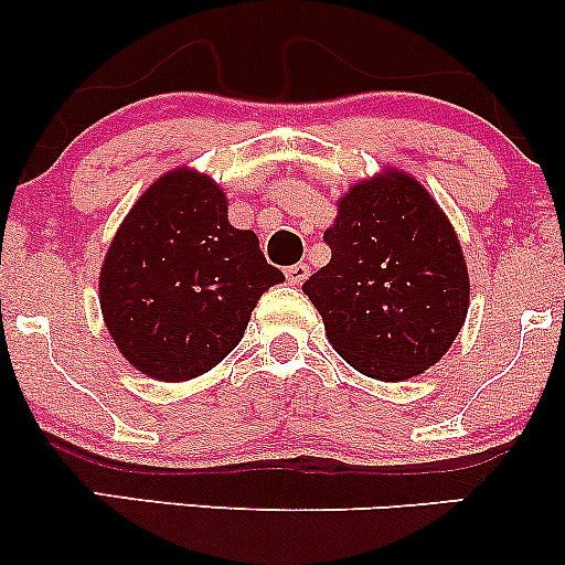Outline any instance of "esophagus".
Listing matches in <instances>:
<instances>
[{"mask_svg":"<svg viewBox=\"0 0 565 565\" xmlns=\"http://www.w3.org/2000/svg\"><path fill=\"white\" fill-rule=\"evenodd\" d=\"M308 276H310V268L305 263L289 265V268H287V281L289 284H302Z\"/></svg>","mask_w":565,"mask_h":565,"instance_id":"obj_1","label":"esophagus"}]
</instances>
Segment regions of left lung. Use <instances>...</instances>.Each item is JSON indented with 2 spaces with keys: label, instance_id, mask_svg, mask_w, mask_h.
I'll list each match as a JSON object with an SVG mask.
<instances>
[{
  "label": "left lung",
  "instance_id": "1",
  "mask_svg": "<svg viewBox=\"0 0 565 565\" xmlns=\"http://www.w3.org/2000/svg\"><path fill=\"white\" fill-rule=\"evenodd\" d=\"M323 233L332 260L302 291L332 348L361 374L385 382L438 364L470 305L468 265L449 217L406 172L355 183Z\"/></svg>",
  "mask_w": 565,
  "mask_h": 565
}]
</instances>
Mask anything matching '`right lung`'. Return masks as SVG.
<instances>
[{"mask_svg":"<svg viewBox=\"0 0 565 565\" xmlns=\"http://www.w3.org/2000/svg\"><path fill=\"white\" fill-rule=\"evenodd\" d=\"M284 274L252 231L228 223L206 174L174 170L135 201L100 268V310L121 355L161 382L217 366Z\"/></svg>","mask_w":565,"mask_h":565,"instance_id":"add662e5","label":"right lung"}]
</instances>
